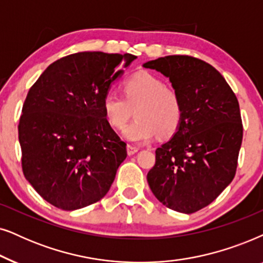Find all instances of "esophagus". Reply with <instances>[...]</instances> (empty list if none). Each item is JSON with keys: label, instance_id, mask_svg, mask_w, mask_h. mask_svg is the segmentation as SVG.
Here are the masks:
<instances>
[{"label": "esophagus", "instance_id": "esophagus-1", "mask_svg": "<svg viewBox=\"0 0 263 263\" xmlns=\"http://www.w3.org/2000/svg\"><path fill=\"white\" fill-rule=\"evenodd\" d=\"M126 148H127V154H128V155H134V154H136L139 150L137 146H135V145H132V144H127V146H126Z\"/></svg>", "mask_w": 263, "mask_h": 263}]
</instances>
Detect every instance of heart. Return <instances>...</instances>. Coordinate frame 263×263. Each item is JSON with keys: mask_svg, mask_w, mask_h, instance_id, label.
Masks as SVG:
<instances>
[{"mask_svg": "<svg viewBox=\"0 0 263 263\" xmlns=\"http://www.w3.org/2000/svg\"><path fill=\"white\" fill-rule=\"evenodd\" d=\"M121 89L122 96L114 92L104 95L102 109L114 128L124 127L135 113V120L122 131L125 139L142 144L156 135L170 137L179 127L183 118L179 93L164 85L159 77L148 72L136 73L122 83Z\"/></svg>", "mask_w": 263, "mask_h": 263, "instance_id": "b5f03b06", "label": "heart"}]
</instances>
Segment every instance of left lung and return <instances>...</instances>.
I'll return each mask as SVG.
<instances>
[{
  "label": "left lung",
  "mask_w": 263,
  "mask_h": 263,
  "mask_svg": "<svg viewBox=\"0 0 263 263\" xmlns=\"http://www.w3.org/2000/svg\"><path fill=\"white\" fill-rule=\"evenodd\" d=\"M143 67L170 78L183 104L179 127L156 149L146 179L163 205L191 214L233 180L243 139L239 103L225 78L199 59L170 55Z\"/></svg>",
  "instance_id": "8db88e82"
}]
</instances>
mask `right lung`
Wrapping results in <instances>:
<instances>
[{
    "instance_id": "right-lung-1",
    "label": "right lung",
    "mask_w": 263,
    "mask_h": 263,
    "mask_svg": "<svg viewBox=\"0 0 263 263\" xmlns=\"http://www.w3.org/2000/svg\"><path fill=\"white\" fill-rule=\"evenodd\" d=\"M135 59L76 52L48 66L29 90L17 126L23 172L54 207L76 211L109 191L127 152L102 100Z\"/></svg>"
}]
</instances>
